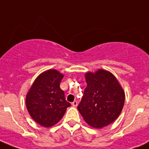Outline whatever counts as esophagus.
I'll return each mask as SVG.
<instances>
[{
    "instance_id": "esophagus-1",
    "label": "esophagus",
    "mask_w": 149,
    "mask_h": 149,
    "mask_svg": "<svg viewBox=\"0 0 149 149\" xmlns=\"http://www.w3.org/2000/svg\"><path fill=\"white\" fill-rule=\"evenodd\" d=\"M72 107H77V105H78V103H77V100H74V101L72 102Z\"/></svg>"
}]
</instances>
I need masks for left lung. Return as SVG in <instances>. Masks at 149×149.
I'll list each match as a JSON object with an SVG mask.
<instances>
[{
	"instance_id": "1",
	"label": "left lung",
	"mask_w": 149,
	"mask_h": 149,
	"mask_svg": "<svg viewBox=\"0 0 149 149\" xmlns=\"http://www.w3.org/2000/svg\"><path fill=\"white\" fill-rule=\"evenodd\" d=\"M87 86L77 107L84 120L94 128H101L114 121L125 104V94L111 72L100 69L85 74Z\"/></svg>"
}]
</instances>
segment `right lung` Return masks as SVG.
<instances>
[{"label":"right lung","instance_id":"obj_1","mask_svg":"<svg viewBox=\"0 0 149 149\" xmlns=\"http://www.w3.org/2000/svg\"><path fill=\"white\" fill-rule=\"evenodd\" d=\"M63 78V74L56 70L45 71L36 78L27 93V110L31 118L43 127L57 124L71 106L59 86Z\"/></svg>","mask_w":149,"mask_h":149}]
</instances>
